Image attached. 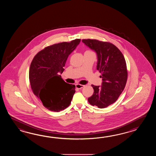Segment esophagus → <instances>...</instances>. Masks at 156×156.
<instances>
[{
  "instance_id": "obj_1",
  "label": "esophagus",
  "mask_w": 156,
  "mask_h": 156,
  "mask_svg": "<svg viewBox=\"0 0 156 156\" xmlns=\"http://www.w3.org/2000/svg\"><path fill=\"white\" fill-rule=\"evenodd\" d=\"M84 87V85H81V84H76V88L78 89H81Z\"/></svg>"
}]
</instances>
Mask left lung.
Masks as SVG:
<instances>
[{"mask_svg": "<svg viewBox=\"0 0 156 156\" xmlns=\"http://www.w3.org/2000/svg\"><path fill=\"white\" fill-rule=\"evenodd\" d=\"M82 41L97 53L96 69L103 80L101 86L91 85L94 92L88 101L93 106L105 108L115 103L125 88L128 78L126 60L112 43L91 39Z\"/></svg>", "mask_w": 156, "mask_h": 156, "instance_id": "1", "label": "left lung"}]
</instances>
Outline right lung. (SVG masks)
Here are the masks:
<instances>
[{
	"mask_svg": "<svg viewBox=\"0 0 156 156\" xmlns=\"http://www.w3.org/2000/svg\"><path fill=\"white\" fill-rule=\"evenodd\" d=\"M80 39L45 47L34 57L30 65L29 79L33 94L51 111L58 112L70 105L75 85L66 83L60 75L69 55Z\"/></svg>",
	"mask_w": 156,
	"mask_h": 156,
	"instance_id": "obj_1",
	"label": "right lung"
}]
</instances>
